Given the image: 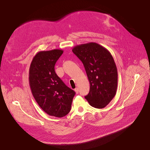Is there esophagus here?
I'll return each instance as SVG.
<instances>
[{
  "mask_svg": "<svg viewBox=\"0 0 150 150\" xmlns=\"http://www.w3.org/2000/svg\"><path fill=\"white\" fill-rule=\"evenodd\" d=\"M75 92H76V93H78V92H79V89H78V88H76L75 89H74Z\"/></svg>",
  "mask_w": 150,
  "mask_h": 150,
  "instance_id": "1",
  "label": "esophagus"
}]
</instances>
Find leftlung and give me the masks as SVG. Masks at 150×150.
Returning a JSON list of instances; mask_svg holds the SVG:
<instances>
[{"label": "left lung", "instance_id": "left-lung-1", "mask_svg": "<svg viewBox=\"0 0 150 150\" xmlns=\"http://www.w3.org/2000/svg\"><path fill=\"white\" fill-rule=\"evenodd\" d=\"M72 52L82 61L90 83L85 98L91 106L104 108L115 97L117 88V69L112 54L96 42L76 45Z\"/></svg>", "mask_w": 150, "mask_h": 150}]
</instances>
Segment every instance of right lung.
<instances>
[{
	"instance_id": "add662e5",
	"label": "right lung",
	"mask_w": 150,
	"mask_h": 150,
	"mask_svg": "<svg viewBox=\"0 0 150 150\" xmlns=\"http://www.w3.org/2000/svg\"><path fill=\"white\" fill-rule=\"evenodd\" d=\"M62 53L59 49L39 52L29 69L30 89L38 105L47 114L59 118L70 112L75 94L55 73V63Z\"/></svg>"
}]
</instances>
